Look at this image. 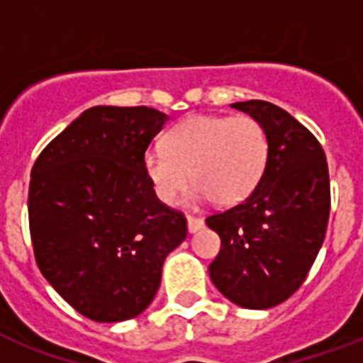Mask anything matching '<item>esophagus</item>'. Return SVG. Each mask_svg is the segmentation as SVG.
Instances as JSON below:
<instances>
[{"label":"esophagus","instance_id":"esophagus-1","mask_svg":"<svg viewBox=\"0 0 363 363\" xmlns=\"http://www.w3.org/2000/svg\"><path fill=\"white\" fill-rule=\"evenodd\" d=\"M186 220H188V232L190 233H196L198 230H201L205 224V222L201 220V218H198V216H188Z\"/></svg>","mask_w":363,"mask_h":363}]
</instances>
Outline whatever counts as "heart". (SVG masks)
Here are the masks:
<instances>
[{
	"instance_id": "obj_1",
	"label": "heart",
	"mask_w": 363,
	"mask_h": 363,
	"mask_svg": "<svg viewBox=\"0 0 363 363\" xmlns=\"http://www.w3.org/2000/svg\"><path fill=\"white\" fill-rule=\"evenodd\" d=\"M267 158V133L252 116L194 115L165 133L164 150L143 154V171L165 205H175L192 179L194 198L233 207L256 190Z\"/></svg>"
}]
</instances>
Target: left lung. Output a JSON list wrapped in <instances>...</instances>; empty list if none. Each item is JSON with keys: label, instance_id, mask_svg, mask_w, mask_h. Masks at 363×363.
<instances>
[{"label": "left lung", "instance_id": "obj_1", "mask_svg": "<svg viewBox=\"0 0 363 363\" xmlns=\"http://www.w3.org/2000/svg\"><path fill=\"white\" fill-rule=\"evenodd\" d=\"M264 125L269 158L250 196L207 216L220 238L211 281L239 307L269 309L301 284L330 218V175L320 143L286 111L262 99L232 104Z\"/></svg>", "mask_w": 363, "mask_h": 363}]
</instances>
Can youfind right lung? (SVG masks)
Segmentation results:
<instances>
[{
	"mask_svg": "<svg viewBox=\"0 0 363 363\" xmlns=\"http://www.w3.org/2000/svg\"><path fill=\"white\" fill-rule=\"evenodd\" d=\"M169 116L150 107L86 109L33 164L30 233L43 277L96 322L141 315L186 218L156 198L143 154Z\"/></svg>",
	"mask_w": 363,
	"mask_h": 363,
	"instance_id": "right-lung-1",
	"label": "right lung"
}]
</instances>
